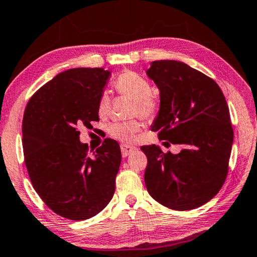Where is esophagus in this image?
<instances>
[{"instance_id": "34e87169", "label": "esophagus", "mask_w": 257, "mask_h": 257, "mask_svg": "<svg viewBox=\"0 0 257 257\" xmlns=\"http://www.w3.org/2000/svg\"><path fill=\"white\" fill-rule=\"evenodd\" d=\"M120 150H121V155L126 158V156L130 155L133 152L137 151V147L135 146H130V145H126V144H121L120 145Z\"/></svg>"}]
</instances>
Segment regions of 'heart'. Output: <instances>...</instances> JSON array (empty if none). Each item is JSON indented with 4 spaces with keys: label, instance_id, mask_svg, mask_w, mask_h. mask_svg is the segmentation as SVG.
<instances>
[{
    "label": "heart",
    "instance_id": "heart-1",
    "mask_svg": "<svg viewBox=\"0 0 257 257\" xmlns=\"http://www.w3.org/2000/svg\"><path fill=\"white\" fill-rule=\"evenodd\" d=\"M114 89L121 96H127L135 101L132 113L139 114L145 119H153L158 114L160 104L152 95V85L146 79L135 72H125L120 74L114 81ZM111 99L109 95L103 94L98 99L97 111L101 117H105L110 113ZM141 122L138 119L128 121L114 122L109 127L110 136L114 139L131 143L136 139V135L140 131Z\"/></svg>",
    "mask_w": 257,
    "mask_h": 257
}]
</instances>
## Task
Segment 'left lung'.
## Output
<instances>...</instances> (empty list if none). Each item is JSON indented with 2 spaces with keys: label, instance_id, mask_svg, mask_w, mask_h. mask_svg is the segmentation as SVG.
Listing matches in <instances>:
<instances>
[{
  "label": "left lung",
  "instance_id": "left-lung-1",
  "mask_svg": "<svg viewBox=\"0 0 257 257\" xmlns=\"http://www.w3.org/2000/svg\"><path fill=\"white\" fill-rule=\"evenodd\" d=\"M147 75L160 90V111L152 125L165 146L178 154L143 146L145 184L153 198L176 211L199 207L217 195L228 174L233 127L227 102L213 79L183 62H152Z\"/></svg>",
  "mask_w": 257,
  "mask_h": 257
}]
</instances>
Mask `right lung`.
<instances>
[{
    "mask_svg": "<svg viewBox=\"0 0 257 257\" xmlns=\"http://www.w3.org/2000/svg\"><path fill=\"white\" fill-rule=\"evenodd\" d=\"M103 68H73L39 88L25 107L22 132L29 177L43 202L70 220L99 213L112 198L121 153L106 138L94 152L79 127L98 121L97 103L109 80Z\"/></svg>",
    "mask_w": 257,
    "mask_h": 257,
    "instance_id": "add662e5",
    "label": "right lung"
}]
</instances>
